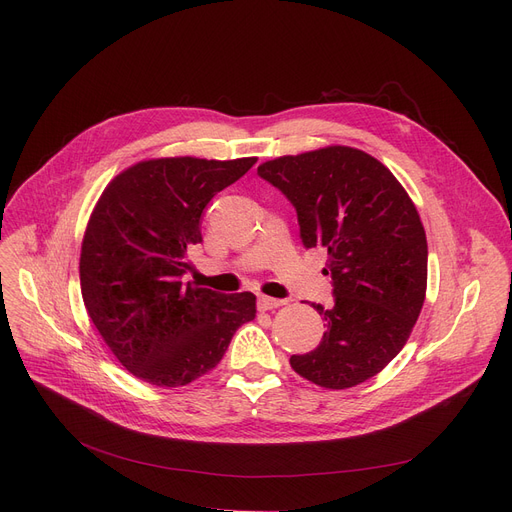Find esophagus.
Segmentation results:
<instances>
[{"instance_id": "obj_1", "label": "esophagus", "mask_w": 512, "mask_h": 512, "mask_svg": "<svg viewBox=\"0 0 512 512\" xmlns=\"http://www.w3.org/2000/svg\"><path fill=\"white\" fill-rule=\"evenodd\" d=\"M286 301H282V299H272V297H265V294H261V297L257 299V307L261 309V311H272V309H278V307H282Z\"/></svg>"}]
</instances>
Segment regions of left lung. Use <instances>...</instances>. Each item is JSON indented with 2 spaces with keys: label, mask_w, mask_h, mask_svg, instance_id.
I'll return each instance as SVG.
<instances>
[{
  "label": "left lung",
  "mask_w": 512,
  "mask_h": 512,
  "mask_svg": "<svg viewBox=\"0 0 512 512\" xmlns=\"http://www.w3.org/2000/svg\"><path fill=\"white\" fill-rule=\"evenodd\" d=\"M257 174L297 209L305 249L328 251L334 303H311L324 338L290 365L332 390L380 373L407 344L427 286V240L405 188L378 159L326 147L265 161Z\"/></svg>",
  "instance_id": "obj_1"
}]
</instances>
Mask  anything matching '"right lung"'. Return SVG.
I'll list each match as a JSON object with an SVG mask.
<instances>
[{
    "label": "right lung",
    "mask_w": 512,
    "mask_h": 512,
    "mask_svg": "<svg viewBox=\"0 0 512 512\" xmlns=\"http://www.w3.org/2000/svg\"><path fill=\"white\" fill-rule=\"evenodd\" d=\"M255 157H161L118 174L97 201L80 251V290L97 332L143 382L178 388L224 357L255 317V294L184 282L207 203Z\"/></svg>",
    "instance_id": "right-lung-1"
}]
</instances>
